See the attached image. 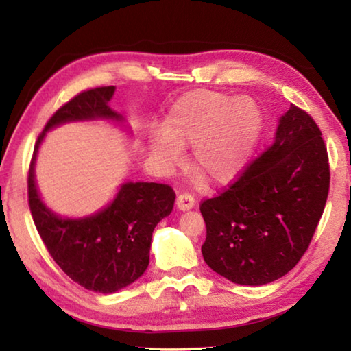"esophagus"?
Segmentation results:
<instances>
[{"instance_id": "1", "label": "esophagus", "mask_w": 351, "mask_h": 351, "mask_svg": "<svg viewBox=\"0 0 351 351\" xmlns=\"http://www.w3.org/2000/svg\"><path fill=\"white\" fill-rule=\"evenodd\" d=\"M193 206H195V199L192 198V195L182 193V195H180V197L176 198V207H178V210L186 212V210L192 209Z\"/></svg>"}]
</instances>
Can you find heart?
Segmentation results:
<instances>
[{"label":"heart","mask_w":351,"mask_h":351,"mask_svg":"<svg viewBox=\"0 0 351 351\" xmlns=\"http://www.w3.org/2000/svg\"><path fill=\"white\" fill-rule=\"evenodd\" d=\"M263 119L247 97L197 90L184 94L162 122V133L148 138V152L162 169L190 147V167L209 186H228L239 178L257 148Z\"/></svg>","instance_id":"1"}]
</instances>
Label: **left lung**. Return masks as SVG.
I'll return each instance as SVG.
<instances>
[{
	"mask_svg": "<svg viewBox=\"0 0 351 351\" xmlns=\"http://www.w3.org/2000/svg\"><path fill=\"white\" fill-rule=\"evenodd\" d=\"M328 187L322 133L310 114L291 105L268 150L226 192L201 204L207 266L249 287L288 274L310 246Z\"/></svg>",
	"mask_w": 351,
	"mask_h": 351,
	"instance_id": "left-lung-1",
	"label": "left lung"
}]
</instances>
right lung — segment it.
<instances>
[{
    "instance_id": "add662e5",
    "label": "right lung",
    "mask_w": 351,
    "mask_h": 351,
    "mask_svg": "<svg viewBox=\"0 0 351 351\" xmlns=\"http://www.w3.org/2000/svg\"><path fill=\"white\" fill-rule=\"evenodd\" d=\"M114 91L116 86L94 88L63 105L38 136L27 178L29 207L51 257L75 283L102 294L116 293L144 274L150 261L153 230L170 215L175 192L165 184L125 181L114 198L96 213L62 217L40 197L35 162L46 133L64 123L106 121L125 127V117L110 106Z\"/></svg>"
}]
</instances>
